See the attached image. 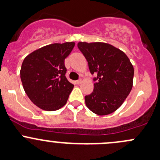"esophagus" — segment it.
<instances>
[{"label": "esophagus", "mask_w": 160, "mask_h": 160, "mask_svg": "<svg viewBox=\"0 0 160 160\" xmlns=\"http://www.w3.org/2000/svg\"><path fill=\"white\" fill-rule=\"evenodd\" d=\"M75 83L77 84V85H80L81 83H82V79H79V80H77L76 82H75Z\"/></svg>", "instance_id": "esophagus-1"}]
</instances>
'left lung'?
<instances>
[{
	"label": "left lung",
	"instance_id": "1",
	"mask_svg": "<svg viewBox=\"0 0 160 160\" xmlns=\"http://www.w3.org/2000/svg\"><path fill=\"white\" fill-rule=\"evenodd\" d=\"M78 47L86 59L90 72L97 75L92 94L85 96L86 106L98 115L118 110L133 87L134 70L129 58L105 42H79Z\"/></svg>",
	"mask_w": 160,
	"mask_h": 160
}]
</instances>
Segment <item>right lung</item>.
I'll use <instances>...</instances> for the list:
<instances>
[{
    "instance_id": "obj_1",
    "label": "right lung",
    "mask_w": 160,
    "mask_h": 160,
    "mask_svg": "<svg viewBox=\"0 0 160 160\" xmlns=\"http://www.w3.org/2000/svg\"><path fill=\"white\" fill-rule=\"evenodd\" d=\"M74 42L53 43L37 49L23 60L20 78L30 101L44 111H53L66 104L74 85L66 77L65 59Z\"/></svg>"
}]
</instances>
